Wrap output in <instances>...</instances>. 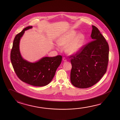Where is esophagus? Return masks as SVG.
Here are the masks:
<instances>
[{
  "label": "esophagus",
  "instance_id": "obj_1",
  "mask_svg": "<svg viewBox=\"0 0 120 120\" xmlns=\"http://www.w3.org/2000/svg\"><path fill=\"white\" fill-rule=\"evenodd\" d=\"M63 60L64 61H67V59L65 57H63Z\"/></svg>",
  "mask_w": 120,
  "mask_h": 120
}]
</instances>
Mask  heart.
Here are the masks:
<instances>
[{"instance_id":"heart-1","label":"heart","mask_w":120,"mask_h":120,"mask_svg":"<svg viewBox=\"0 0 120 120\" xmlns=\"http://www.w3.org/2000/svg\"><path fill=\"white\" fill-rule=\"evenodd\" d=\"M76 32L72 31L61 36L58 41V43L61 46H67L66 51L67 53L72 55L80 51L85 40L84 35L79 34L75 37Z\"/></svg>"}]
</instances>
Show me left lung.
<instances>
[{"mask_svg": "<svg viewBox=\"0 0 120 120\" xmlns=\"http://www.w3.org/2000/svg\"><path fill=\"white\" fill-rule=\"evenodd\" d=\"M92 41L71 55L70 80L74 86L86 88L96 84L106 73L109 60V45L98 28L92 26Z\"/></svg>", "mask_w": 120, "mask_h": 120, "instance_id": "8db88e82", "label": "left lung"}]
</instances>
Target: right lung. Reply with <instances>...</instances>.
I'll use <instances>...</instances> for the list:
<instances>
[{
  "label": "right lung",
  "instance_id": "obj_1",
  "mask_svg": "<svg viewBox=\"0 0 120 120\" xmlns=\"http://www.w3.org/2000/svg\"><path fill=\"white\" fill-rule=\"evenodd\" d=\"M32 28L28 26L16 35L10 53V60L14 71L19 79L28 84L42 86L48 85L61 64L62 56L43 57L35 63H30L22 58L19 50L20 38L25 31Z\"/></svg>",
  "mask_w": 120,
  "mask_h": 120
}]
</instances>
